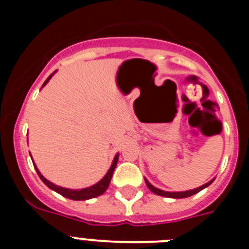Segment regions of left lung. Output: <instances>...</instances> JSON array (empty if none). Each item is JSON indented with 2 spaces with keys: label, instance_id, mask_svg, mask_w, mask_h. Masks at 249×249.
<instances>
[{
  "label": "left lung",
  "instance_id": "left-lung-1",
  "mask_svg": "<svg viewBox=\"0 0 249 249\" xmlns=\"http://www.w3.org/2000/svg\"><path fill=\"white\" fill-rule=\"evenodd\" d=\"M144 181H146L147 187H148V188L152 191V192L156 193V195L163 196V197H169V198H186V197H191V196L196 195V193H197V192H199V191H202V190H203V188H206V187L210 186V184L213 182V179H212V181L208 182V183L203 184V186L198 187V188H196V190L186 191V192H164V191L158 190V188H156V187L152 186V184L149 183V182L147 181V179H144Z\"/></svg>",
  "mask_w": 249,
  "mask_h": 249
}]
</instances>
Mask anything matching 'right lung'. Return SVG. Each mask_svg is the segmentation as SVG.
Masks as SVG:
<instances>
[{"label": "right lung", "instance_id": "add662e5", "mask_svg": "<svg viewBox=\"0 0 249 249\" xmlns=\"http://www.w3.org/2000/svg\"><path fill=\"white\" fill-rule=\"evenodd\" d=\"M51 77H52V74H51L47 80L45 81L43 86H45L46 83L48 82V80H50ZM43 86H42V87H43ZM117 160H118V155L114 157L113 163H112V166H111V168H109L108 172L106 173L105 177H103L102 179L98 182V183L93 184V186L89 187V188H83V190H80V191H78V190H67V188H63V187H58V186H56V184L51 183L50 181H47V179H46V178L43 177L41 173H39V171L37 169L36 166H35V168H36L37 175H38L39 178L42 179L43 183H45L47 187H50L51 190L56 191L57 193H59V195L63 196V197H66V198L73 199V201H85V199L94 198V197H97V196H101L102 193H105V191L107 190V188H108V186H109V182H111L112 175H113V171H114V168H116Z\"/></svg>", "mask_w": 249, "mask_h": 249}]
</instances>
